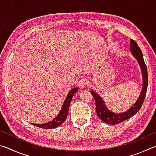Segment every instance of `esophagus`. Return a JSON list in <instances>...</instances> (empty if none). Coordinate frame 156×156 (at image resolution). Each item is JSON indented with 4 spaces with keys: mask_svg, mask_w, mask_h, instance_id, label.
Returning a JSON list of instances; mask_svg holds the SVG:
<instances>
[{
    "mask_svg": "<svg viewBox=\"0 0 156 156\" xmlns=\"http://www.w3.org/2000/svg\"><path fill=\"white\" fill-rule=\"evenodd\" d=\"M88 84H89V80L85 78H82L81 80L79 81V87H80V88H83V89L85 88L88 86Z\"/></svg>",
    "mask_w": 156,
    "mask_h": 156,
    "instance_id": "esophagus-1",
    "label": "esophagus"
}]
</instances>
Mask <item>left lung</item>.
<instances>
[{
  "label": "left lung",
  "mask_w": 156,
  "mask_h": 156,
  "mask_svg": "<svg viewBox=\"0 0 156 156\" xmlns=\"http://www.w3.org/2000/svg\"><path fill=\"white\" fill-rule=\"evenodd\" d=\"M130 51L132 56L136 59L140 67L142 75V81H143L140 94L138 100H136L133 106L125 112L120 113H114L108 109L103 99L99 96L98 94H97L96 92L93 90L91 91V94L93 95L95 102H96V111L98 116L100 120L107 124H109V125H115V124L122 122L135 115L142 107L145 98V96H146L148 87L147 68L146 65H145L142 51L138 47V44L136 43V42L132 40V39H130Z\"/></svg>",
  "instance_id": "obj_1"
}]
</instances>
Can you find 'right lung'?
<instances>
[{
	"label": "right lung",
	"instance_id": "obj_1",
	"mask_svg": "<svg viewBox=\"0 0 156 156\" xmlns=\"http://www.w3.org/2000/svg\"><path fill=\"white\" fill-rule=\"evenodd\" d=\"M78 90V88L76 87V88L72 89V90L69 92V94L67 96V98H66L65 100L64 103H63V105L61 108V110L60 111L59 113L56 115V117H55L52 120L49 121V122H48L44 123V124L31 123V125L36 126H38V127H40V128L47 129H54V128L57 127V126H58L60 125H61L64 122V121H65L66 118L67 117V114L69 112V109L71 101H72L73 95L75 94L76 92Z\"/></svg>",
	"mask_w": 156,
	"mask_h": 156
}]
</instances>
